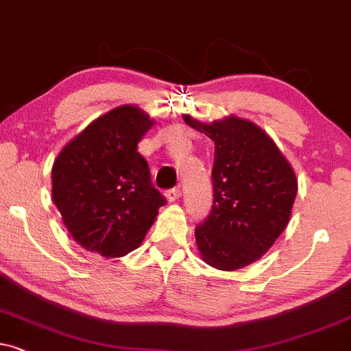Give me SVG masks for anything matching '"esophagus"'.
I'll list each match as a JSON object with an SVG mask.
<instances>
[{
  "label": "esophagus",
  "mask_w": 351,
  "mask_h": 351,
  "mask_svg": "<svg viewBox=\"0 0 351 351\" xmlns=\"http://www.w3.org/2000/svg\"><path fill=\"white\" fill-rule=\"evenodd\" d=\"M180 195H182V193H180V187H174V189L167 190V193H166L169 202H176L177 198H180Z\"/></svg>",
  "instance_id": "esophagus-1"
}]
</instances>
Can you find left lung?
Instances as JSON below:
<instances>
[{"label": "left lung", "mask_w": 351, "mask_h": 351, "mask_svg": "<svg viewBox=\"0 0 351 351\" xmlns=\"http://www.w3.org/2000/svg\"><path fill=\"white\" fill-rule=\"evenodd\" d=\"M184 122L215 143L213 210L195 229L203 262L232 271L267 254L291 218L298 179L267 132L236 115Z\"/></svg>", "instance_id": "1"}]
</instances>
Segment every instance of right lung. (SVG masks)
<instances>
[{"mask_svg": "<svg viewBox=\"0 0 351 351\" xmlns=\"http://www.w3.org/2000/svg\"><path fill=\"white\" fill-rule=\"evenodd\" d=\"M154 120L125 104L97 117L56 156L51 198L73 239L106 258L140 247L166 198L136 146Z\"/></svg>", "mask_w": 351, "mask_h": 351, "instance_id": "right-lung-1", "label": "right lung"}]
</instances>
